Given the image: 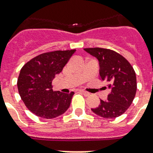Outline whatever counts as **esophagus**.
Listing matches in <instances>:
<instances>
[{
	"mask_svg": "<svg viewBox=\"0 0 153 153\" xmlns=\"http://www.w3.org/2000/svg\"><path fill=\"white\" fill-rule=\"evenodd\" d=\"M80 92H81L82 94H84V96H89L90 95V93L88 91H84V90H80Z\"/></svg>",
	"mask_w": 153,
	"mask_h": 153,
	"instance_id": "1",
	"label": "esophagus"
}]
</instances>
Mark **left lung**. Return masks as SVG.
I'll return each instance as SVG.
<instances>
[{"label": "left lung", "mask_w": 153, "mask_h": 153, "mask_svg": "<svg viewBox=\"0 0 153 153\" xmlns=\"http://www.w3.org/2000/svg\"><path fill=\"white\" fill-rule=\"evenodd\" d=\"M84 51L98 59L100 79L106 81L111 89L107 100H100V105L91 110L105 119L120 117L135 97L137 81L133 67L124 57L110 49L91 48Z\"/></svg>", "instance_id": "8db88e82"}]
</instances>
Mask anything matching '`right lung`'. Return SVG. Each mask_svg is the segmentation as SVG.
<instances>
[{
	"mask_svg": "<svg viewBox=\"0 0 153 153\" xmlns=\"http://www.w3.org/2000/svg\"><path fill=\"white\" fill-rule=\"evenodd\" d=\"M75 51L74 49L43 53L26 62L20 70L19 93L27 108L37 117L52 119L69 108L74 92L54 91L51 82Z\"/></svg>",
	"mask_w": 153,
	"mask_h": 153,
	"instance_id": "right-lung-1",
	"label": "right lung"
}]
</instances>
